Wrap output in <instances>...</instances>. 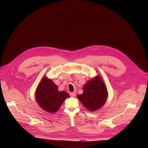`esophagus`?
Masks as SVG:
<instances>
[{
  "instance_id": "1",
  "label": "esophagus",
  "mask_w": 148,
  "mask_h": 148,
  "mask_svg": "<svg viewBox=\"0 0 148 148\" xmlns=\"http://www.w3.org/2000/svg\"><path fill=\"white\" fill-rule=\"evenodd\" d=\"M70 96H71V97H74L76 96V94H75V92H71V93L70 94Z\"/></svg>"
}]
</instances>
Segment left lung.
Returning a JSON list of instances; mask_svg holds the SVG:
<instances>
[{"mask_svg": "<svg viewBox=\"0 0 148 148\" xmlns=\"http://www.w3.org/2000/svg\"><path fill=\"white\" fill-rule=\"evenodd\" d=\"M77 97L87 110L94 111L104 105L108 97V92L101 78L97 76L84 85L83 93L78 94Z\"/></svg>", "mask_w": 148, "mask_h": 148, "instance_id": "8db88e82", "label": "left lung"}]
</instances>
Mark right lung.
<instances>
[{"instance_id": "add662e5", "label": "right lung", "mask_w": 148, "mask_h": 148, "mask_svg": "<svg viewBox=\"0 0 148 148\" xmlns=\"http://www.w3.org/2000/svg\"><path fill=\"white\" fill-rule=\"evenodd\" d=\"M36 99L43 110L54 113L70 95L64 91H59L58 87L47 77L41 79L36 91Z\"/></svg>"}]
</instances>
